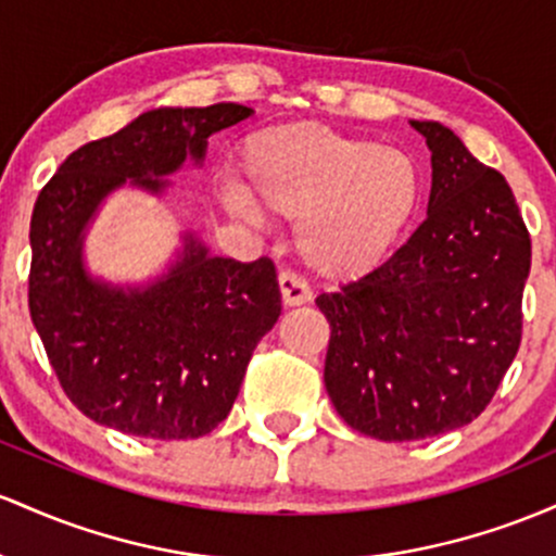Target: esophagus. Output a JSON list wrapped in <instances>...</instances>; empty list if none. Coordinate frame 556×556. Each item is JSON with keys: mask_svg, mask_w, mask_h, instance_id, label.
Masks as SVG:
<instances>
[{"mask_svg": "<svg viewBox=\"0 0 556 556\" xmlns=\"http://www.w3.org/2000/svg\"><path fill=\"white\" fill-rule=\"evenodd\" d=\"M280 286V299H283L286 307H299V304H307L312 299V289L307 286V280L299 278L296 273H280L278 278Z\"/></svg>", "mask_w": 556, "mask_h": 556, "instance_id": "34e87169", "label": "esophagus"}]
</instances>
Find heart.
Returning a JSON list of instances; mask_svg holds the SVG:
<instances>
[{
    "mask_svg": "<svg viewBox=\"0 0 556 556\" xmlns=\"http://www.w3.org/2000/svg\"><path fill=\"white\" fill-rule=\"evenodd\" d=\"M241 194L233 215L255 207L299 220L302 260L326 278L370 273L407 228L420 202V170L404 149L291 123L249 136L239 160Z\"/></svg>",
    "mask_w": 556,
    "mask_h": 556,
    "instance_id": "1",
    "label": "heart"
}]
</instances>
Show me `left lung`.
<instances>
[{
  "label": "left lung",
  "instance_id": "left-lung-1",
  "mask_svg": "<svg viewBox=\"0 0 556 556\" xmlns=\"http://www.w3.org/2000/svg\"><path fill=\"white\" fill-rule=\"evenodd\" d=\"M433 165L428 217L383 265L320 294L326 389L380 441L463 428L489 407L522 339L530 233L513 189L446 126L413 121Z\"/></svg>",
  "mask_w": 556,
  "mask_h": 556
}]
</instances>
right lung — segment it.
I'll return each mask as SVG.
<instances>
[{"instance_id": "right-lung-1", "label": "right lung", "mask_w": 556, "mask_h": 556, "mask_svg": "<svg viewBox=\"0 0 556 556\" xmlns=\"http://www.w3.org/2000/svg\"><path fill=\"white\" fill-rule=\"evenodd\" d=\"M252 108H160L76 149L30 215L28 309L67 399L99 426L180 441L226 420L254 346L276 326L280 291L267 257H210L194 236L165 278L112 289L86 276L84 228L112 189L162 194L186 157L202 162L215 130Z\"/></svg>"}]
</instances>
